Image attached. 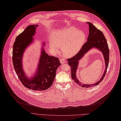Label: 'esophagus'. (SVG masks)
<instances>
[{
  "label": "esophagus",
  "instance_id": "esophagus-1",
  "mask_svg": "<svg viewBox=\"0 0 121 121\" xmlns=\"http://www.w3.org/2000/svg\"><path fill=\"white\" fill-rule=\"evenodd\" d=\"M60 62L61 64H63L66 62V61L64 59H60Z\"/></svg>",
  "mask_w": 121,
  "mask_h": 121
}]
</instances>
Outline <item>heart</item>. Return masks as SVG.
Masks as SVG:
<instances>
[{
    "instance_id": "b5f03b06",
    "label": "heart",
    "mask_w": 121,
    "mask_h": 121,
    "mask_svg": "<svg viewBox=\"0 0 121 121\" xmlns=\"http://www.w3.org/2000/svg\"><path fill=\"white\" fill-rule=\"evenodd\" d=\"M86 40L85 33L76 28L69 27L55 31L52 36L50 47L51 50L59 52L61 48L63 55L67 57L76 54L82 49Z\"/></svg>"
}]
</instances>
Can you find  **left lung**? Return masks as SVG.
I'll return each mask as SVG.
<instances>
[{"instance_id": "8db88e82", "label": "left lung", "mask_w": 121, "mask_h": 121, "mask_svg": "<svg viewBox=\"0 0 121 121\" xmlns=\"http://www.w3.org/2000/svg\"><path fill=\"white\" fill-rule=\"evenodd\" d=\"M89 25V33L87 42L83 45L80 52L74 57L68 59V63L71 68V76L74 82L83 88H90L99 84L104 79L106 73L109 61V50L107 40L103 33L96 28L90 22H87ZM95 48L101 51L103 54L105 63V69L102 77L97 82L92 84H85L81 82L77 77V71L78 67L79 60L81 59L85 54L92 49Z\"/></svg>"}]
</instances>
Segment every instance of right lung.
Masks as SVG:
<instances>
[{"instance_id": "right-lung-1", "label": "right lung", "mask_w": 121, "mask_h": 121, "mask_svg": "<svg viewBox=\"0 0 121 121\" xmlns=\"http://www.w3.org/2000/svg\"><path fill=\"white\" fill-rule=\"evenodd\" d=\"M38 25L28 26L17 36L13 47V63L19 79L26 88L34 91H44L52 84L57 68L60 65L58 58L48 55L45 51L46 43H41L40 56L36 69L30 77L23 69V58L27 48L35 42L33 37L36 34Z\"/></svg>"}]
</instances>
